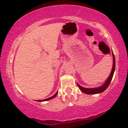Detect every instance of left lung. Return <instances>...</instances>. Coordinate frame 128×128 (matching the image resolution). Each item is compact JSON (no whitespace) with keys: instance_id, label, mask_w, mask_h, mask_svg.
<instances>
[{"instance_id":"1","label":"left lung","mask_w":128,"mask_h":128,"mask_svg":"<svg viewBox=\"0 0 128 128\" xmlns=\"http://www.w3.org/2000/svg\"><path fill=\"white\" fill-rule=\"evenodd\" d=\"M113 54V58H114V64H113L112 72H111L110 75H109V78H108L105 83H104L102 86H101L100 87L96 88H84L82 87V86H80L78 84V86L79 88L80 89L81 91H82L83 92H84V94H100V93L103 92L104 90H105L106 89H107V88L108 87L109 84H110L111 80H112L113 76H114V72H115V58L114 54Z\"/></svg>"}]
</instances>
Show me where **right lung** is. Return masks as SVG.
I'll return each mask as SVG.
<instances>
[{
  "label": "right lung",
  "instance_id": "obj_1",
  "mask_svg": "<svg viewBox=\"0 0 128 128\" xmlns=\"http://www.w3.org/2000/svg\"><path fill=\"white\" fill-rule=\"evenodd\" d=\"M58 92H56V94H54V96H52V97H50V98H47V99H44V100H38V101H39V102H42V101H46V100H50V99H53V98H54L56 96V94H58Z\"/></svg>",
  "mask_w": 128,
  "mask_h": 128
}]
</instances>
